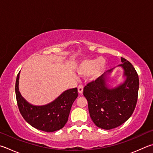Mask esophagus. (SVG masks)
<instances>
[{"label":"esophagus","mask_w":153,"mask_h":153,"mask_svg":"<svg viewBox=\"0 0 153 153\" xmlns=\"http://www.w3.org/2000/svg\"><path fill=\"white\" fill-rule=\"evenodd\" d=\"M77 89H78L79 94H82L83 93V90H84V87H83V85H79L78 87H77Z\"/></svg>","instance_id":"34e87169"}]
</instances>
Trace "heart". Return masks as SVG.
<instances>
[{
  "label": "heart",
  "instance_id": "obj_1",
  "mask_svg": "<svg viewBox=\"0 0 153 153\" xmlns=\"http://www.w3.org/2000/svg\"><path fill=\"white\" fill-rule=\"evenodd\" d=\"M105 68V62L102 57L93 59H85L80 63L77 69L78 74L88 76L91 74L93 79H96L102 74Z\"/></svg>",
  "mask_w": 153,
  "mask_h": 153
}]
</instances>
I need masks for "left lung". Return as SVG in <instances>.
I'll list each match as a JSON object with an SVG mask.
<instances>
[{
    "label": "left lung",
    "mask_w": 153,
    "mask_h": 153,
    "mask_svg": "<svg viewBox=\"0 0 153 153\" xmlns=\"http://www.w3.org/2000/svg\"><path fill=\"white\" fill-rule=\"evenodd\" d=\"M126 77L123 84L110 88L106 84V74L86 85L84 96L87 99L90 117L97 126L110 130L124 123L135 109L139 88V79L134 68L128 61L121 57ZM113 69L108 70L111 73Z\"/></svg>",
    "instance_id": "1"
}]
</instances>
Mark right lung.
<instances>
[{"label": "right lung", "mask_w": 153, "mask_h": 153, "mask_svg": "<svg viewBox=\"0 0 153 153\" xmlns=\"http://www.w3.org/2000/svg\"><path fill=\"white\" fill-rule=\"evenodd\" d=\"M20 71L15 84L16 98L22 116L30 126L38 130L51 132L62 129L68 122L71 105L78 96L77 88L63 92L51 103L33 105L22 97L19 90Z\"/></svg>", "instance_id": "add662e5"}]
</instances>
